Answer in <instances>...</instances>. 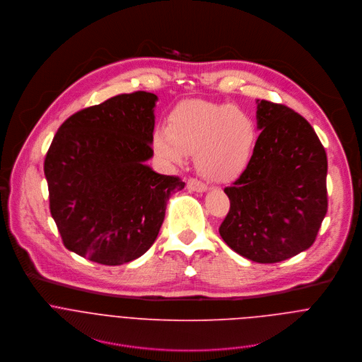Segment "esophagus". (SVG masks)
Listing matches in <instances>:
<instances>
[{
    "instance_id": "1",
    "label": "esophagus",
    "mask_w": 362,
    "mask_h": 362,
    "mask_svg": "<svg viewBox=\"0 0 362 362\" xmlns=\"http://www.w3.org/2000/svg\"><path fill=\"white\" fill-rule=\"evenodd\" d=\"M187 187H188L189 191H194V192H205V191H208V187L204 182L195 180V178H189L188 182H187Z\"/></svg>"
}]
</instances>
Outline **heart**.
<instances>
[{"label": "heart", "mask_w": 362, "mask_h": 362, "mask_svg": "<svg viewBox=\"0 0 362 362\" xmlns=\"http://www.w3.org/2000/svg\"><path fill=\"white\" fill-rule=\"evenodd\" d=\"M257 140L253 119L232 105L204 100L178 103L168 126L151 136L156 156L168 165H180L195 153L198 171L212 181H229L250 163Z\"/></svg>", "instance_id": "obj_1"}]
</instances>
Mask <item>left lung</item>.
Returning a JSON list of instances; mask_svg holds the SVG:
<instances>
[{
  "label": "left lung",
  "mask_w": 362,
  "mask_h": 362,
  "mask_svg": "<svg viewBox=\"0 0 362 362\" xmlns=\"http://www.w3.org/2000/svg\"><path fill=\"white\" fill-rule=\"evenodd\" d=\"M257 137L249 165L223 191L230 208L219 226L225 243L257 263L308 249L327 214V156L294 110L257 100Z\"/></svg>",
  "instance_id": "left-lung-1"
}]
</instances>
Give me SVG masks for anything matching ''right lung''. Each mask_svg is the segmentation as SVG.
Returning a JSON list of instances; mask_svg holds the SVG:
<instances>
[{
	"label": "right lung",
	"mask_w": 362,
	"mask_h": 362,
	"mask_svg": "<svg viewBox=\"0 0 362 362\" xmlns=\"http://www.w3.org/2000/svg\"><path fill=\"white\" fill-rule=\"evenodd\" d=\"M157 100L148 92L119 95L75 113L57 132L44 171L51 215L71 252L117 266L157 239L167 201L185 187L146 164Z\"/></svg>",
	"instance_id": "obj_1"
}]
</instances>
